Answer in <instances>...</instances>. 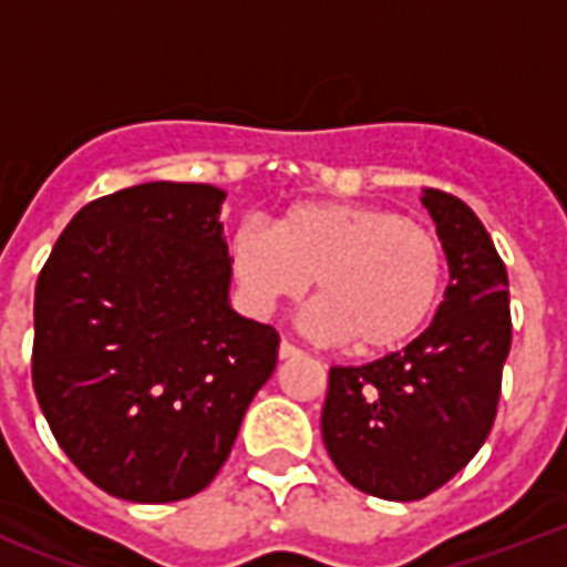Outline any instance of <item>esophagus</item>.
Listing matches in <instances>:
<instances>
[{"label":"esophagus","mask_w":567,"mask_h":567,"mask_svg":"<svg viewBox=\"0 0 567 567\" xmlns=\"http://www.w3.org/2000/svg\"><path fill=\"white\" fill-rule=\"evenodd\" d=\"M293 355H300V350H297L291 341H282V344H279V359H293Z\"/></svg>","instance_id":"esophagus-1"}]
</instances>
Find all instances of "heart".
I'll list each match as a JSON object with an SVG mask.
<instances>
[{
	"instance_id": "obj_1",
	"label": "heart",
	"mask_w": 567,
	"mask_h": 567,
	"mask_svg": "<svg viewBox=\"0 0 567 567\" xmlns=\"http://www.w3.org/2000/svg\"><path fill=\"white\" fill-rule=\"evenodd\" d=\"M231 265L249 306L270 311L315 279L311 327L355 355L412 344L439 309L444 252L430 231L373 205H293L274 223L240 226Z\"/></svg>"
}]
</instances>
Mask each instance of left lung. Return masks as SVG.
Returning a JSON list of instances; mask_svg holds the SVG:
<instances>
[{
  "instance_id": "left-lung-1",
  "label": "left lung",
  "mask_w": 567,
  "mask_h": 567,
  "mask_svg": "<svg viewBox=\"0 0 567 567\" xmlns=\"http://www.w3.org/2000/svg\"><path fill=\"white\" fill-rule=\"evenodd\" d=\"M450 285L412 344L332 368L320 432L347 483L382 501H421L453 480L492 432L512 344L509 276L492 235L458 196H421Z\"/></svg>"
}]
</instances>
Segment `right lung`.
Instances as JSON below:
<instances>
[{
	"mask_svg": "<svg viewBox=\"0 0 567 567\" xmlns=\"http://www.w3.org/2000/svg\"><path fill=\"white\" fill-rule=\"evenodd\" d=\"M226 190L146 182L75 214L34 288V394L111 497L203 492L276 368L274 327L229 306Z\"/></svg>",
	"mask_w": 567,
	"mask_h": 567,
	"instance_id": "obj_1",
	"label": "right lung"
}]
</instances>
